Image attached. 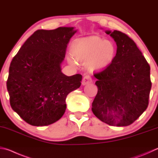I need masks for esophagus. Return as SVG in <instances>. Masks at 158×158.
I'll return each instance as SVG.
<instances>
[{"label":"esophagus","instance_id":"34e87169","mask_svg":"<svg viewBox=\"0 0 158 158\" xmlns=\"http://www.w3.org/2000/svg\"><path fill=\"white\" fill-rule=\"evenodd\" d=\"M91 82H93V79H92V77L89 75H85L84 77V78L82 79V85H86L88 84H90Z\"/></svg>","mask_w":158,"mask_h":158}]
</instances>
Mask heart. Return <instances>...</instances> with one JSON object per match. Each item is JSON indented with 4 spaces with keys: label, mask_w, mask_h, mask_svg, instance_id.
<instances>
[{
    "label": "heart",
    "mask_w": 158,
    "mask_h": 158,
    "mask_svg": "<svg viewBox=\"0 0 158 158\" xmlns=\"http://www.w3.org/2000/svg\"><path fill=\"white\" fill-rule=\"evenodd\" d=\"M71 53L76 61L86 64L89 70L99 71L112 64L115 59L117 48L113 42L93 36L75 40L72 44ZM74 60L72 57L68 58L69 64L74 66L77 65Z\"/></svg>",
    "instance_id": "heart-1"
}]
</instances>
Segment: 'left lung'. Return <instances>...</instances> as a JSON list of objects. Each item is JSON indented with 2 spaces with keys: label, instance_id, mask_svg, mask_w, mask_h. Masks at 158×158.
Masks as SVG:
<instances>
[{
  "label": "left lung",
  "instance_id": "1",
  "mask_svg": "<svg viewBox=\"0 0 158 158\" xmlns=\"http://www.w3.org/2000/svg\"><path fill=\"white\" fill-rule=\"evenodd\" d=\"M106 33L116 42L117 53L110 66L94 74L98 91L92 110L106 124L126 127L148 107L152 85L150 65L127 34L117 30Z\"/></svg>",
  "mask_w": 158,
  "mask_h": 158
}]
</instances>
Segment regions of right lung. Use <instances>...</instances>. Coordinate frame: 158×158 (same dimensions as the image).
<instances>
[{
  "label": "right lung",
  "mask_w": 158,
  "mask_h": 158,
  "mask_svg": "<svg viewBox=\"0 0 158 158\" xmlns=\"http://www.w3.org/2000/svg\"><path fill=\"white\" fill-rule=\"evenodd\" d=\"M76 31L73 27L36 30L11 62L7 81L11 107L30 125L48 126L61 119L67 95L81 85V74L68 77L61 68Z\"/></svg>",
  "instance_id": "obj_1"
}]
</instances>
